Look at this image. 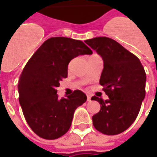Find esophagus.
<instances>
[{
  "mask_svg": "<svg viewBox=\"0 0 157 157\" xmlns=\"http://www.w3.org/2000/svg\"><path fill=\"white\" fill-rule=\"evenodd\" d=\"M86 100H87V101H91V96L90 95H88V94H87V95H86Z\"/></svg>",
  "mask_w": 157,
  "mask_h": 157,
  "instance_id": "obj_1",
  "label": "esophagus"
}]
</instances>
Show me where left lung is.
Returning <instances> with one entry per match:
<instances>
[{
    "label": "left lung",
    "instance_id": "1",
    "mask_svg": "<svg viewBox=\"0 0 157 157\" xmlns=\"http://www.w3.org/2000/svg\"><path fill=\"white\" fill-rule=\"evenodd\" d=\"M85 43L102 58L99 83L109 98L105 101L92 98L101 105L92 116V124L104 135H118L135 122L140 110L145 96V70L135 55L110 38L98 37Z\"/></svg>",
    "mask_w": 157,
    "mask_h": 157
}]
</instances>
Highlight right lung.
<instances>
[{
    "label": "right lung",
    "mask_w": 157,
    "mask_h": 157,
    "mask_svg": "<svg viewBox=\"0 0 157 157\" xmlns=\"http://www.w3.org/2000/svg\"><path fill=\"white\" fill-rule=\"evenodd\" d=\"M92 54L81 40L54 37L28 61L18 81L19 102L28 124L39 137L55 140L69 130L75 110L86 101V96L75 90L66 98L59 99L56 88L67 77L72 59Z\"/></svg>",
    "instance_id": "add662e5"
}]
</instances>
